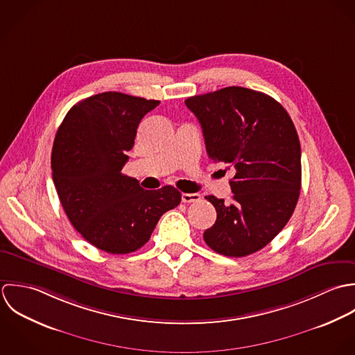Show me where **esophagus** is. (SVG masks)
<instances>
[{
  "label": "esophagus",
  "mask_w": 355,
  "mask_h": 355,
  "mask_svg": "<svg viewBox=\"0 0 355 355\" xmlns=\"http://www.w3.org/2000/svg\"><path fill=\"white\" fill-rule=\"evenodd\" d=\"M181 199L184 203H193V202H199L202 196L199 193H182Z\"/></svg>",
  "instance_id": "obj_1"
}]
</instances>
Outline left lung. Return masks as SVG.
I'll return each mask as SVG.
<instances>
[{"label":"left lung","instance_id":"8db88e82","mask_svg":"<svg viewBox=\"0 0 355 355\" xmlns=\"http://www.w3.org/2000/svg\"><path fill=\"white\" fill-rule=\"evenodd\" d=\"M198 118L209 156L233 164L232 205L206 199L216 220L203 237L215 252L240 258L269 244L293 213L300 191V142L273 97L240 86L185 100Z\"/></svg>","mask_w":355,"mask_h":355}]
</instances>
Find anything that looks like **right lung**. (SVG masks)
I'll list each match as a JSON object with an SVG mask.
<instances>
[{"label": "right lung", "mask_w": 355, "mask_h": 355, "mask_svg": "<svg viewBox=\"0 0 355 355\" xmlns=\"http://www.w3.org/2000/svg\"><path fill=\"white\" fill-rule=\"evenodd\" d=\"M159 103L98 93L75 104L56 133L51 164L60 203L72 226L101 251H137L160 216L181 202L171 185L145 191L122 174L142 118Z\"/></svg>", "instance_id": "right-lung-1"}]
</instances>
